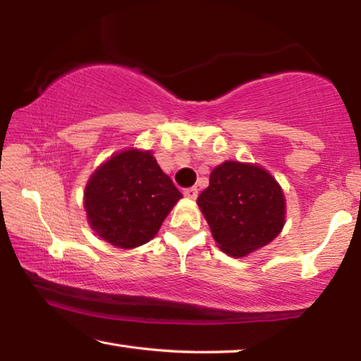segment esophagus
Wrapping results in <instances>:
<instances>
[{
  "instance_id": "obj_1",
  "label": "esophagus",
  "mask_w": 361,
  "mask_h": 361,
  "mask_svg": "<svg viewBox=\"0 0 361 361\" xmlns=\"http://www.w3.org/2000/svg\"><path fill=\"white\" fill-rule=\"evenodd\" d=\"M183 194H185L186 199L194 200L195 197H197V188H186L185 191H183Z\"/></svg>"
}]
</instances>
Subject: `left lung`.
<instances>
[{
	"label": "left lung",
	"instance_id": "1",
	"mask_svg": "<svg viewBox=\"0 0 361 361\" xmlns=\"http://www.w3.org/2000/svg\"><path fill=\"white\" fill-rule=\"evenodd\" d=\"M197 204L219 250L235 258L267 245L285 224L282 188L253 164L226 161L213 169Z\"/></svg>",
	"mask_w": 361,
	"mask_h": 361
}]
</instances>
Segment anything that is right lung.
<instances>
[{"instance_id": "1", "label": "right lung", "mask_w": 361, "mask_h": 361, "mask_svg": "<svg viewBox=\"0 0 361 361\" xmlns=\"http://www.w3.org/2000/svg\"><path fill=\"white\" fill-rule=\"evenodd\" d=\"M181 197L151 151L127 149L90 176L84 209L100 239L129 250L149 242Z\"/></svg>"}]
</instances>
